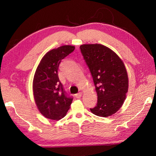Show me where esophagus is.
<instances>
[{"label": "esophagus", "instance_id": "1", "mask_svg": "<svg viewBox=\"0 0 156 156\" xmlns=\"http://www.w3.org/2000/svg\"><path fill=\"white\" fill-rule=\"evenodd\" d=\"M82 95V92H79V93L76 94V97L77 98H81Z\"/></svg>", "mask_w": 156, "mask_h": 156}]
</instances>
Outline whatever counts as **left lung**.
<instances>
[{"instance_id": "1", "label": "left lung", "mask_w": 156, "mask_h": 156, "mask_svg": "<svg viewBox=\"0 0 156 156\" xmlns=\"http://www.w3.org/2000/svg\"><path fill=\"white\" fill-rule=\"evenodd\" d=\"M80 51L93 78L97 105L90 111L107 117L122 107L128 91L127 69L115 52L101 44H83Z\"/></svg>"}]
</instances>
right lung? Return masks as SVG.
Here are the masks:
<instances>
[{
  "label": "right lung",
  "mask_w": 156,
  "mask_h": 156,
  "mask_svg": "<svg viewBox=\"0 0 156 156\" xmlns=\"http://www.w3.org/2000/svg\"><path fill=\"white\" fill-rule=\"evenodd\" d=\"M72 45H62L46 53L39 62L33 81V92L38 110L45 118L59 120L69 110L73 98L66 94L58 77L62 59L74 50Z\"/></svg>",
  "instance_id": "obj_1"
}]
</instances>
